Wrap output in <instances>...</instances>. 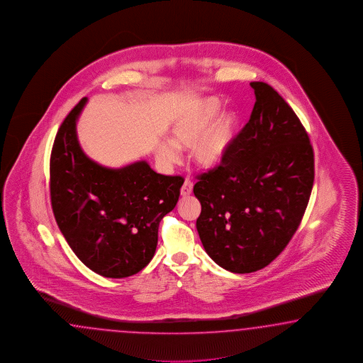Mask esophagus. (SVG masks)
<instances>
[{"label":"esophagus","instance_id":"1","mask_svg":"<svg viewBox=\"0 0 363 363\" xmlns=\"http://www.w3.org/2000/svg\"><path fill=\"white\" fill-rule=\"evenodd\" d=\"M192 189H194V183L189 179H186L184 184L182 186V189H180V194L186 197V196H189L192 194Z\"/></svg>","mask_w":363,"mask_h":363}]
</instances>
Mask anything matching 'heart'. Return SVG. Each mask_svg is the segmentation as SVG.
Returning <instances> with one entry per match:
<instances>
[{
    "instance_id": "1",
    "label": "heart",
    "mask_w": 363,
    "mask_h": 363,
    "mask_svg": "<svg viewBox=\"0 0 363 363\" xmlns=\"http://www.w3.org/2000/svg\"><path fill=\"white\" fill-rule=\"evenodd\" d=\"M221 112V103L216 99H209L201 104L196 112L175 122L171 129L174 142L162 140L159 143V158L166 163H177L179 160L177 146H194V158L200 166L209 168L220 164L229 152L238 133L237 116L232 112L223 113L218 119L216 117Z\"/></svg>"
}]
</instances>
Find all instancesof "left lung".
<instances>
[{
	"mask_svg": "<svg viewBox=\"0 0 363 363\" xmlns=\"http://www.w3.org/2000/svg\"><path fill=\"white\" fill-rule=\"evenodd\" d=\"M250 85V120L223 162L194 186L205 251L234 274L263 269L284 250L315 180L313 149L298 116L269 84Z\"/></svg>",
	"mask_w": 363,
	"mask_h": 363,
	"instance_id": "left-lung-1",
	"label": "left lung"
}]
</instances>
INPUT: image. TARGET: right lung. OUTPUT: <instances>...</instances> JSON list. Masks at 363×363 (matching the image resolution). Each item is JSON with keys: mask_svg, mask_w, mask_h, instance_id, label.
Wrapping results in <instances>:
<instances>
[{"mask_svg": "<svg viewBox=\"0 0 363 363\" xmlns=\"http://www.w3.org/2000/svg\"><path fill=\"white\" fill-rule=\"evenodd\" d=\"M86 97L65 117L50 159L56 223L76 257L105 278H128L152 259L160 220L177 205L182 177L157 174L146 160L104 167L84 154L76 122Z\"/></svg>", "mask_w": 363, "mask_h": 363, "instance_id": "1", "label": "right lung"}]
</instances>
